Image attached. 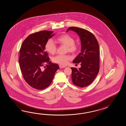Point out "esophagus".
Returning a JSON list of instances; mask_svg holds the SVG:
<instances>
[{
  "instance_id": "34e87169",
  "label": "esophagus",
  "mask_w": 126,
  "mask_h": 126,
  "mask_svg": "<svg viewBox=\"0 0 126 126\" xmlns=\"http://www.w3.org/2000/svg\"><path fill=\"white\" fill-rule=\"evenodd\" d=\"M59 67H60V68H65L66 66H63V65L60 64L59 65Z\"/></svg>"
}]
</instances>
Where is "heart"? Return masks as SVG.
Segmentation results:
<instances>
[{
    "label": "heart",
    "instance_id": "b5f03b06",
    "mask_svg": "<svg viewBox=\"0 0 126 126\" xmlns=\"http://www.w3.org/2000/svg\"><path fill=\"white\" fill-rule=\"evenodd\" d=\"M56 41L60 44L66 46L67 51L74 52L78 49L77 45L75 43L74 38L68 34L60 36L56 38ZM45 49L50 54H54L56 52L57 46L52 40L49 39L45 44ZM71 58V57L68 55H58L53 58V61L60 65H65Z\"/></svg>",
    "mask_w": 126,
    "mask_h": 126
}]
</instances>
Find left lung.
I'll use <instances>...</instances> for the list:
<instances>
[{"label":"left lung","mask_w":126,"mask_h":126,"mask_svg":"<svg viewBox=\"0 0 126 126\" xmlns=\"http://www.w3.org/2000/svg\"><path fill=\"white\" fill-rule=\"evenodd\" d=\"M76 32L81 40V52L74 60V63H80L77 69L71 67L73 84L78 87H86L91 84L99 70V50L98 41L90 31L77 27H70L68 32Z\"/></svg>","instance_id":"left-lung-1"}]
</instances>
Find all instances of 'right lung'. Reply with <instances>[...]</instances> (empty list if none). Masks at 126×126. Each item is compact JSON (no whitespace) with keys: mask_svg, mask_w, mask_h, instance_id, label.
Here are the masks:
<instances>
[{"mask_svg":"<svg viewBox=\"0 0 126 126\" xmlns=\"http://www.w3.org/2000/svg\"><path fill=\"white\" fill-rule=\"evenodd\" d=\"M53 31H40L29 35L22 42L18 59L20 70L26 82L35 89L48 87L59 68L50 61L45 45L53 36ZM46 64V67L44 65Z\"/></svg>","mask_w":126,"mask_h":126,"instance_id":"obj_1","label":"right lung"}]
</instances>
